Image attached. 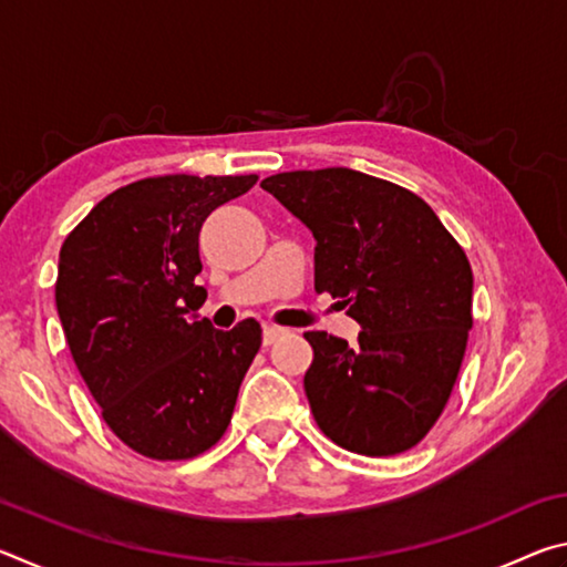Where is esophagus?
<instances>
[{"mask_svg":"<svg viewBox=\"0 0 567 567\" xmlns=\"http://www.w3.org/2000/svg\"><path fill=\"white\" fill-rule=\"evenodd\" d=\"M285 334H287V330L277 328V324H265V330H262V342H265V344H272V342H277L280 338H285Z\"/></svg>","mask_w":567,"mask_h":567,"instance_id":"34e87169","label":"esophagus"}]
</instances>
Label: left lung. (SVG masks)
Wrapping results in <instances>:
<instances>
[{"mask_svg": "<svg viewBox=\"0 0 567 567\" xmlns=\"http://www.w3.org/2000/svg\"><path fill=\"white\" fill-rule=\"evenodd\" d=\"M262 189L315 237V290L358 320V342L305 332V392L350 453L415 447L450 400L473 328V270L415 192L348 167L280 172Z\"/></svg>", "mask_w": 567, "mask_h": 567, "instance_id": "left-lung-1", "label": "left lung"}]
</instances>
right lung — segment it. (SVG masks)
Returning <instances> with one entry per match:
<instances>
[{
	"instance_id": "right-lung-1",
	"label": "right lung",
	"mask_w": 567,
	"mask_h": 567,
	"mask_svg": "<svg viewBox=\"0 0 567 567\" xmlns=\"http://www.w3.org/2000/svg\"><path fill=\"white\" fill-rule=\"evenodd\" d=\"M257 175H165L114 189L66 235L54 300L76 370L110 430L134 453L187 460L233 420L257 350V320H197L207 290L199 229Z\"/></svg>"
}]
</instances>
